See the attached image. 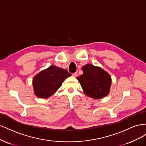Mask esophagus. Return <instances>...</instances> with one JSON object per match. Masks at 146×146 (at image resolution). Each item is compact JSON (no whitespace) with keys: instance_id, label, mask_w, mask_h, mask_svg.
<instances>
[{"instance_id":"esophagus-1","label":"esophagus","mask_w":146,"mask_h":146,"mask_svg":"<svg viewBox=\"0 0 146 146\" xmlns=\"http://www.w3.org/2000/svg\"><path fill=\"white\" fill-rule=\"evenodd\" d=\"M72 76H74V77H77V76H78L77 72H75V73H74V74H72Z\"/></svg>"}]
</instances>
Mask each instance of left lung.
<instances>
[{
	"mask_svg": "<svg viewBox=\"0 0 146 146\" xmlns=\"http://www.w3.org/2000/svg\"><path fill=\"white\" fill-rule=\"evenodd\" d=\"M82 69L83 74L77 78L85 94L95 99L103 98L108 94L111 78L107 72L90 64L84 66Z\"/></svg>",
	"mask_w": 146,
	"mask_h": 146,
	"instance_id": "8db88e82",
	"label": "left lung"
}]
</instances>
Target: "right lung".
<instances>
[{
    "mask_svg": "<svg viewBox=\"0 0 146 146\" xmlns=\"http://www.w3.org/2000/svg\"><path fill=\"white\" fill-rule=\"evenodd\" d=\"M71 76L67 70L51 66L35 76L33 86L35 94L40 98L52 96L62 85L66 78Z\"/></svg>",
    "mask_w": 146,
    "mask_h": 146,
    "instance_id": "1",
    "label": "right lung"
}]
</instances>
